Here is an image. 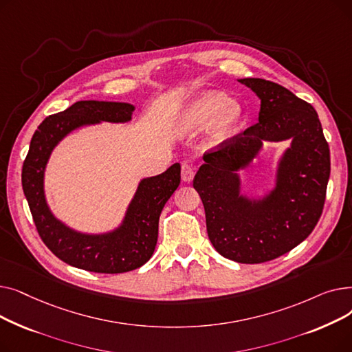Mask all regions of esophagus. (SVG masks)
Segmentation results:
<instances>
[{"label":"esophagus","mask_w":352,"mask_h":352,"mask_svg":"<svg viewBox=\"0 0 352 352\" xmlns=\"http://www.w3.org/2000/svg\"><path fill=\"white\" fill-rule=\"evenodd\" d=\"M181 178L184 182H191L194 178V168L192 165L184 162L181 166Z\"/></svg>","instance_id":"obj_1"}]
</instances>
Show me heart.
<instances>
[{
  "mask_svg": "<svg viewBox=\"0 0 352 352\" xmlns=\"http://www.w3.org/2000/svg\"><path fill=\"white\" fill-rule=\"evenodd\" d=\"M243 120V107L224 92L204 91L184 105L177 120L181 134H197L210 128L211 140H228Z\"/></svg>",
  "mask_w": 352,
  "mask_h": 352,
  "instance_id": "1",
  "label": "heart"
}]
</instances>
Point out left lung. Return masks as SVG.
Returning a JSON list of instances; mask_svg holds the SVG:
<instances>
[{
  "label": "left lung",
  "instance_id": "obj_1",
  "mask_svg": "<svg viewBox=\"0 0 352 352\" xmlns=\"http://www.w3.org/2000/svg\"><path fill=\"white\" fill-rule=\"evenodd\" d=\"M260 98L258 122L221 150L204 155L192 186L206 210L214 248L228 260L260 264L301 244L321 217L331 162L317 111L280 84L238 80ZM289 140L276 166L274 186L263 195L242 191L239 170L264 142Z\"/></svg>",
  "mask_w": 352,
  "mask_h": 352
}]
</instances>
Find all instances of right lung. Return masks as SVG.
<instances>
[{"label": "right lung", "instance_id": "add662e5", "mask_svg": "<svg viewBox=\"0 0 352 352\" xmlns=\"http://www.w3.org/2000/svg\"><path fill=\"white\" fill-rule=\"evenodd\" d=\"M135 105L116 101H77L63 113L47 117L34 133L23 165V190L44 244L64 263L91 272L120 274L150 260L158 238V221L165 202L178 188L181 165L140 179L121 223L104 232H84L55 215L45 195V170L52 151L80 128L102 122L125 124Z\"/></svg>", "mask_w": 352, "mask_h": 352}]
</instances>
